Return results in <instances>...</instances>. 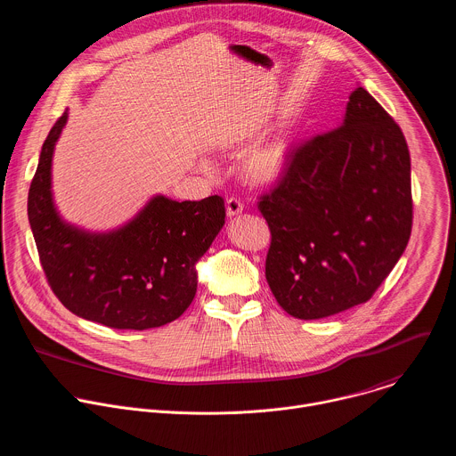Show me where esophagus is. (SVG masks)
Masks as SVG:
<instances>
[{
  "label": "esophagus",
  "instance_id": "1",
  "mask_svg": "<svg viewBox=\"0 0 456 456\" xmlns=\"http://www.w3.org/2000/svg\"><path fill=\"white\" fill-rule=\"evenodd\" d=\"M225 209H227V216H229V218H234V216H238V215L243 213V204H241L238 199H229V200L225 202Z\"/></svg>",
  "mask_w": 456,
  "mask_h": 456
}]
</instances>
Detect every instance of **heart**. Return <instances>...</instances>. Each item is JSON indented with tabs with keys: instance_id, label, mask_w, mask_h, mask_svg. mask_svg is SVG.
<instances>
[{
	"instance_id": "obj_1",
	"label": "heart",
	"mask_w": 456,
	"mask_h": 456,
	"mask_svg": "<svg viewBox=\"0 0 456 456\" xmlns=\"http://www.w3.org/2000/svg\"><path fill=\"white\" fill-rule=\"evenodd\" d=\"M289 141L284 135H275L252 148L241 159V177L245 183L256 188L272 186L284 175L289 165Z\"/></svg>"
}]
</instances>
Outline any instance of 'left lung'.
Returning a JSON list of instances; mask_svg holds the SVG:
<instances>
[{
  "instance_id": "1",
  "label": "left lung",
  "mask_w": 456,
  "mask_h": 456,
  "mask_svg": "<svg viewBox=\"0 0 456 456\" xmlns=\"http://www.w3.org/2000/svg\"><path fill=\"white\" fill-rule=\"evenodd\" d=\"M259 211L265 275L279 306L315 321L363 305L411 232L410 151L399 125L356 87L338 128L298 146Z\"/></svg>"
}]
</instances>
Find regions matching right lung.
<instances>
[{
  "mask_svg": "<svg viewBox=\"0 0 456 456\" xmlns=\"http://www.w3.org/2000/svg\"><path fill=\"white\" fill-rule=\"evenodd\" d=\"M68 110L50 130L28 191V222L53 293L80 319L112 330H151L179 319L197 293V263L225 224L218 195L200 202L151 197L128 222L87 231L53 200L52 165Z\"/></svg>",
  "mask_w": 456,
  "mask_h": 456,
  "instance_id": "obj_1",
  "label": "right lung"
}]
</instances>
